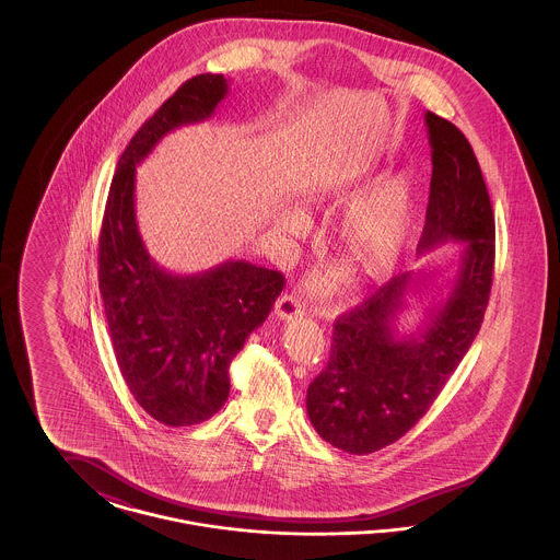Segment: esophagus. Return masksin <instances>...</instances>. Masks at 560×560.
<instances>
[{
    "mask_svg": "<svg viewBox=\"0 0 560 560\" xmlns=\"http://www.w3.org/2000/svg\"><path fill=\"white\" fill-rule=\"evenodd\" d=\"M275 315L283 320L298 319L304 315V306L293 293H283L275 304Z\"/></svg>",
    "mask_w": 560,
    "mask_h": 560,
    "instance_id": "34e87169",
    "label": "esophagus"
}]
</instances>
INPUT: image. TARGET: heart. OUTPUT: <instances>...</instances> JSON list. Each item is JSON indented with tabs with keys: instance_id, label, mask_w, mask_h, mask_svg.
I'll return each instance as SVG.
<instances>
[{
	"instance_id": "obj_1",
	"label": "heart",
	"mask_w": 560,
	"mask_h": 560,
	"mask_svg": "<svg viewBox=\"0 0 560 560\" xmlns=\"http://www.w3.org/2000/svg\"><path fill=\"white\" fill-rule=\"evenodd\" d=\"M416 220V187L407 174L380 180L347 213L340 226V249L348 262L368 277L386 275L409 247ZM288 233L302 229L298 213H285Z\"/></svg>"
}]
</instances>
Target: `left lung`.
Instances as JSON below:
<instances>
[{
  "mask_svg": "<svg viewBox=\"0 0 560 560\" xmlns=\"http://www.w3.org/2000/svg\"><path fill=\"white\" fill-rule=\"evenodd\" d=\"M432 178L418 254L462 241L457 277L424 331L399 336L395 319L411 285L400 272L334 323L327 368L311 382V424L342 452H377L416 427L479 334L495 262V220L479 161L452 121L427 113Z\"/></svg>",
  "mask_w": 560,
  "mask_h": 560,
  "instance_id": "1",
  "label": "left lung"
}]
</instances>
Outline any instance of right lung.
Listing matches in <instances>:
<instances>
[{
    "mask_svg": "<svg viewBox=\"0 0 560 560\" xmlns=\"http://www.w3.org/2000/svg\"><path fill=\"white\" fill-rule=\"evenodd\" d=\"M226 92L222 75L185 81L121 153L103 215L98 288L110 345L133 399L165 427H192L220 411L231 390V361L267 319L285 281L279 270L243 260L188 277L170 275L138 233L136 163L165 133L208 119Z\"/></svg>",
    "mask_w": 560,
    "mask_h": 560,
    "instance_id": "right-lung-1",
    "label": "right lung"
}]
</instances>
